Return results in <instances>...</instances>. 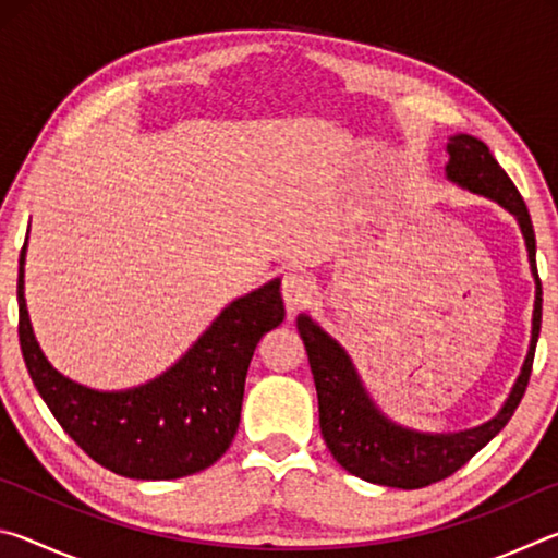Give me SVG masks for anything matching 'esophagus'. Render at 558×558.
<instances>
[{"label":"esophagus","mask_w":558,"mask_h":558,"mask_svg":"<svg viewBox=\"0 0 558 558\" xmlns=\"http://www.w3.org/2000/svg\"><path fill=\"white\" fill-rule=\"evenodd\" d=\"M280 292L290 313H295V310L310 305V300L315 298V286L305 276H300V272H288L280 282Z\"/></svg>","instance_id":"34e87169"}]
</instances>
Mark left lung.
Instances as JSON below:
<instances>
[{
    "mask_svg": "<svg viewBox=\"0 0 558 558\" xmlns=\"http://www.w3.org/2000/svg\"><path fill=\"white\" fill-rule=\"evenodd\" d=\"M448 155L446 177L450 182L497 202L514 216L522 229L529 266L536 282L532 342L522 372L493 421L460 433H421L386 418L359 381L352 359L337 339L329 337L313 317L300 315L298 332L313 369L323 438L339 465L374 485L418 489L452 475L507 426L532 376L534 349L542 329V280L536 272V239L526 204L483 140L452 135L448 140Z\"/></svg>",
    "mask_w": 558,
    "mask_h": 558,
    "instance_id": "8db88e82",
    "label": "left lung"
}]
</instances>
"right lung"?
Instances as JSON below:
<instances>
[{"instance_id": "add662e5", "label": "right lung", "mask_w": 558, "mask_h": 558, "mask_svg": "<svg viewBox=\"0 0 558 558\" xmlns=\"http://www.w3.org/2000/svg\"><path fill=\"white\" fill-rule=\"evenodd\" d=\"M19 256V344L36 391L61 428L110 472L177 480L214 465L239 430L245 374L260 337L286 319L280 280L233 300L165 374L125 391H98L53 369L24 300Z\"/></svg>"}]
</instances>
